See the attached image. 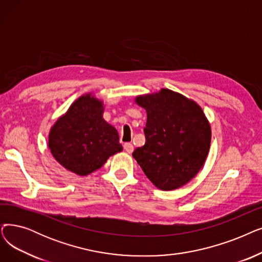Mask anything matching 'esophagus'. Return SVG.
Instances as JSON below:
<instances>
[{
    "label": "esophagus",
    "mask_w": 262,
    "mask_h": 262,
    "mask_svg": "<svg viewBox=\"0 0 262 262\" xmlns=\"http://www.w3.org/2000/svg\"><path fill=\"white\" fill-rule=\"evenodd\" d=\"M124 150L126 151L127 153H132L133 151H134V145H133V143H130V142H126V143H124Z\"/></svg>",
    "instance_id": "34e87169"
}]
</instances>
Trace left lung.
I'll list each match as a JSON object with an SVG mask.
<instances>
[{
	"mask_svg": "<svg viewBox=\"0 0 262 262\" xmlns=\"http://www.w3.org/2000/svg\"><path fill=\"white\" fill-rule=\"evenodd\" d=\"M136 101L147 120L145 143L133 152L134 158L156 187L183 186L199 172L210 149L211 128L202 109L168 89Z\"/></svg>",
	"mask_w": 262,
	"mask_h": 262,
	"instance_id": "8db88e82",
	"label": "left lung"
}]
</instances>
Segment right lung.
Instances as JSON below:
<instances>
[{"label": "right lung", "instance_id": "obj_1", "mask_svg": "<svg viewBox=\"0 0 262 262\" xmlns=\"http://www.w3.org/2000/svg\"><path fill=\"white\" fill-rule=\"evenodd\" d=\"M103 103L81 96L53 125L49 149L64 168L86 176L103 166L109 156L122 151L117 129L103 119Z\"/></svg>", "mask_w": 262, "mask_h": 262}]
</instances>
